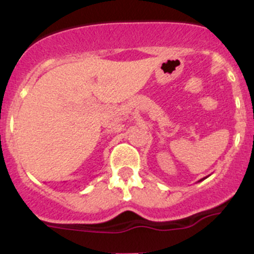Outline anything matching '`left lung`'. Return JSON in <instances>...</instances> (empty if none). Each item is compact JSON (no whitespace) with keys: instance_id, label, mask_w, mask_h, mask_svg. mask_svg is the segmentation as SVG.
Listing matches in <instances>:
<instances>
[{"instance_id":"8db88e82","label":"left lung","mask_w":254,"mask_h":254,"mask_svg":"<svg viewBox=\"0 0 254 254\" xmlns=\"http://www.w3.org/2000/svg\"><path fill=\"white\" fill-rule=\"evenodd\" d=\"M205 178H206V177H205ZM205 178H203V179H200V181H199V182H201V181H204V179H205Z\"/></svg>"}]
</instances>
